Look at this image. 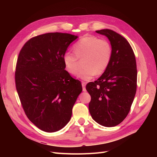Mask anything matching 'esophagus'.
<instances>
[{
  "label": "esophagus",
  "instance_id": "obj_1",
  "mask_svg": "<svg viewBox=\"0 0 157 157\" xmlns=\"http://www.w3.org/2000/svg\"><path fill=\"white\" fill-rule=\"evenodd\" d=\"M82 90L83 92H86V82H82Z\"/></svg>",
  "mask_w": 157,
  "mask_h": 157
}]
</instances>
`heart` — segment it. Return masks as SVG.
Instances as JSON below:
<instances>
[{"label":"heart","mask_w":157,"mask_h":157,"mask_svg":"<svg viewBox=\"0 0 157 157\" xmlns=\"http://www.w3.org/2000/svg\"><path fill=\"white\" fill-rule=\"evenodd\" d=\"M74 53L65 52L63 62L65 70L71 75L77 73L78 59H82L84 67L77 73L83 80L92 79L96 74L100 75L106 70L112 57V47L109 42L95 36H86L73 46Z\"/></svg>","instance_id":"1"}]
</instances>
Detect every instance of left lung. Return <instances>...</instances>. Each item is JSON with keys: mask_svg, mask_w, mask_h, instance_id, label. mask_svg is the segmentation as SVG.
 <instances>
[{"mask_svg": "<svg viewBox=\"0 0 157 157\" xmlns=\"http://www.w3.org/2000/svg\"><path fill=\"white\" fill-rule=\"evenodd\" d=\"M96 32L108 38L112 57L101 77L86 85L91 96L89 111L98 124L113 127L124 120L134 101L137 88L136 61L125 38L111 29Z\"/></svg>", "mask_w": 157, "mask_h": 157, "instance_id": "8db88e82", "label": "left lung"}]
</instances>
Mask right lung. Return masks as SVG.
Returning a JSON list of instances; mask_svg holds the SVG:
<instances>
[{
    "label": "right lung",
    "mask_w": 157,
    "mask_h": 157,
    "mask_svg": "<svg viewBox=\"0 0 157 157\" xmlns=\"http://www.w3.org/2000/svg\"><path fill=\"white\" fill-rule=\"evenodd\" d=\"M78 36L48 33L32 38L17 61L16 86L25 115L37 128L55 132L66 126L82 84L65 70L63 55Z\"/></svg>",
    "instance_id": "obj_1"
}]
</instances>
